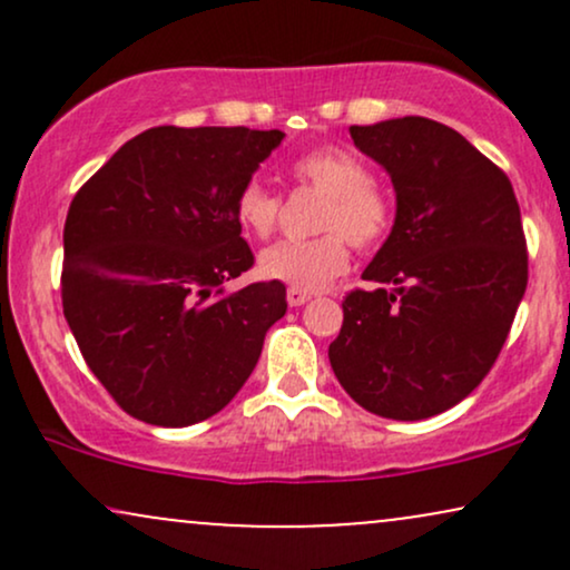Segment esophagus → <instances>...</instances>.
<instances>
[{
    "label": "esophagus",
    "instance_id": "obj_1",
    "mask_svg": "<svg viewBox=\"0 0 570 570\" xmlns=\"http://www.w3.org/2000/svg\"><path fill=\"white\" fill-rule=\"evenodd\" d=\"M286 299H289L292 307H299V305H305L307 299H311V292L294 289V286H289V289H286Z\"/></svg>",
    "mask_w": 570,
    "mask_h": 570
}]
</instances>
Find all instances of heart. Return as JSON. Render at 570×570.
<instances>
[{
    "mask_svg": "<svg viewBox=\"0 0 570 570\" xmlns=\"http://www.w3.org/2000/svg\"><path fill=\"white\" fill-rule=\"evenodd\" d=\"M297 185L326 195L318 214V230L313 240H281L259 254V273L265 278L289 284L294 289L318 292L348 267V237L356 248H372L389 235L394 225V203L389 193L372 181L367 163L343 147H322L299 155L292 163ZM281 200L271 187L252 179L235 198V217L246 233L267 238L278 222Z\"/></svg>",
    "mask_w": 570,
    "mask_h": 570,
    "instance_id": "1",
    "label": "heart"
}]
</instances>
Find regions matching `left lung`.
Instances as JSON below:
<instances>
[{"label": "left lung", "mask_w": 570, "mask_h": 570, "mask_svg": "<svg viewBox=\"0 0 570 570\" xmlns=\"http://www.w3.org/2000/svg\"><path fill=\"white\" fill-rule=\"evenodd\" d=\"M391 176L396 217L364 281L343 299L330 364L348 396L391 421H423L466 399L493 367L528 286L512 181L429 117L351 126Z\"/></svg>", "instance_id": "1"}]
</instances>
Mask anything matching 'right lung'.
Listing matches in <instances>:
<instances>
[{
  "label": "right lung",
  "instance_id": "obj_1",
  "mask_svg": "<svg viewBox=\"0 0 570 570\" xmlns=\"http://www.w3.org/2000/svg\"><path fill=\"white\" fill-rule=\"evenodd\" d=\"M281 130L160 126L122 144L71 200L61 297L71 335L128 415L166 429L217 415L286 313L254 263L235 198Z\"/></svg>",
  "mask_w": 570,
  "mask_h": 570
}]
</instances>
